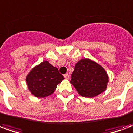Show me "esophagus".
<instances>
[{
    "label": "esophagus",
    "instance_id": "esophagus-1",
    "mask_svg": "<svg viewBox=\"0 0 133 133\" xmlns=\"http://www.w3.org/2000/svg\"><path fill=\"white\" fill-rule=\"evenodd\" d=\"M64 77L66 79H70V75L68 74H65V75H64Z\"/></svg>",
    "mask_w": 133,
    "mask_h": 133
}]
</instances>
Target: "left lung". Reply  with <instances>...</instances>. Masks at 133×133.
<instances>
[{
	"mask_svg": "<svg viewBox=\"0 0 133 133\" xmlns=\"http://www.w3.org/2000/svg\"><path fill=\"white\" fill-rule=\"evenodd\" d=\"M109 78L101 65L90 58H82L76 63L70 83L79 95L92 98L105 91Z\"/></svg>",
	"mask_w": 133,
	"mask_h": 133,
	"instance_id": "left-lung-1",
	"label": "left lung"
}]
</instances>
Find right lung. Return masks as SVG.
<instances>
[{
  "instance_id": "obj_1",
  "label": "right lung",
  "mask_w": 133,
  "mask_h": 133,
  "mask_svg": "<svg viewBox=\"0 0 133 133\" xmlns=\"http://www.w3.org/2000/svg\"><path fill=\"white\" fill-rule=\"evenodd\" d=\"M64 77L48 61L35 65L26 77L28 90L38 98H45L54 92Z\"/></svg>"
}]
</instances>
